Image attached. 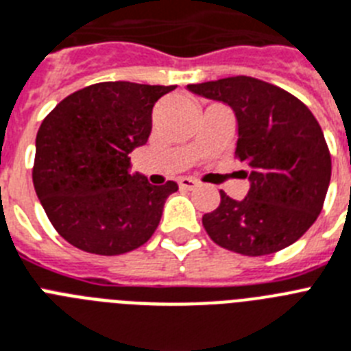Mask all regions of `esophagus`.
<instances>
[{"label": "esophagus", "mask_w": 351, "mask_h": 351, "mask_svg": "<svg viewBox=\"0 0 351 351\" xmlns=\"http://www.w3.org/2000/svg\"><path fill=\"white\" fill-rule=\"evenodd\" d=\"M197 184H199V182H197L195 179H192V178H181V179H179V186L184 188V190H193Z\"/></svg>", "instance_id": "obj_1"}]
</instances>
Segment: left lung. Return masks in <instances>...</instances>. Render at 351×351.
Wrapping results in <instances>:
<instances>
[{
	"label": "left lung",
	"instance_id": "1",
	"mask_svg": "<svg viewBox=\"0 0 351 351\" xmlns=\"http://www.w3.org/2000/svg\"><path fill=\"white\" fill-rule=\"evenodd\" d=\"M199 97L230 106L239 125L237 152L249 192L202 217L210 239L245 256L276 253L303 237L321 213L332 159L311 109L285 89L253 77L188 84Z\"/></svg>",
	"mask_w": 351,
	"mask_h": 351
}]
</instances>
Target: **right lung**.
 <instances>
[{"mask_svg":"<svg viewBox=\"0 0 351 351\" xmlns=\"http://www.w3.org/2000/svg\"><path fill=\"white\" fill-rule=\"evenodd\" d=\"M176 86L100 82L75 91L43 120L34 188L57 233L86 253H129L154 234L178 182L154 186L130 173L147 143L152 107Z\"/></svg>","mask_w":351,"mask_h":351,"instance_id":"obj_1","label":"right lung"}]
</instances>
